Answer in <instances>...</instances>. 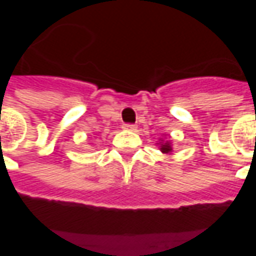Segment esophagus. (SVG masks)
<instances>
[{"label":"esophagus","mask_w":256,"mask_h":256,"mask_svg":"<svg viewBox=\"0 0 256 256\" xmlns=\"http://www.w3.org/2000/svg\"><path fill=\"white\" fill-rule=\"evenodd\" d=\"M123 128H124V130H130V132H134V130L137 128V126H136V124H133V123H124V124H123Z\"/></svg>","instance_id":"34e87169"}]
</instances>
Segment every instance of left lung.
I'll return each instance as SVG.
<instances>
[{
  "label": "left lung",
  "instance_id": "8db88e82",
  "mask_svg": "<svg viewBox=\"0 0 256 256\" xmlns=\"http://www.w3.org/2000/svg\"><path fill=\"white\" fill-rule=\"evenodd\" d=\"M163 141V140H162ZM160 150L163 154H172V142L170 141H163L160 142Z\"/></svg>",
  "mask_w": 256,
  "mask_h": 256
}]
</instances>
